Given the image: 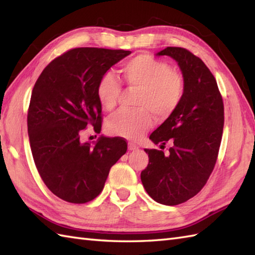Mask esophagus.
Masks as SVG:
<instances>
[{"mask_svg": "<svg viewBox=\"0 0 255 255\" xmlns=\"http://www.w3.org/2000/svg\"><path fill=\"white\" fill-rule=\"evenodd\" d=\"M128 149L131 150V151L137 150V149H138V145H136L134 143H129V144H128Z\"/></svg>", "mask_w": 255, "mask_h": 255, "instance_id": "esophagus-1", "label": "esophagus"}]
</instances>
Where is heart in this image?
Here are the masks:
<instances>
[{"mask_svg": "<svg viewBox=\"0 0 255 255\" xmlns=\"http://www.w3.org/2000/svg\"><path fill=\"white\" fill-rule=\"evenodd\" d=\"M123 77L129 88L138 90L134 111H124L107 119L110 134L137 140L152 125L155 116L165 118L174 112L184 96L185 82L170 64L148 53H140L123 64ZM122 93V85L113 73H104L96 85V96L103 108L113 110Z\"/></svg>", "mask_w": 255, "mask_h": 255, "instance_id": "1", "label": "heart"}]
</instances>
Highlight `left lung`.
Listing matches in <instances>:
<instances>
[{
  "label": "left lung",
  "instance_id": "1",
  "mask_svg": "<svg viewBox=\"0 0 255 255\" xmlns=\"http://www.w3.org/2000/svg\"><path fill=\"white\" fill-rule=\"evenodd\" d=\"M158 56L176 60L185 82L184 96L169 118L150 134L162 150L144 149L149 163L141 182L160 204L185 203L200 192L218 158L224 129V101L216 79L206 64L185 48L166 47Z\"/></svg>",
  "mask_w": 255,
  "mask_h": 255
}]
</instances>
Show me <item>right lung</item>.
<instances>
[{
    "instance_id": "obj_1",
    "label": "right lung",
    "mask_w": 255,
    "mask_h": 255,
    "mask_svg": "<svg viewBox=\"0 0 255 255\" xmlns=\"http://www.w3.org/2000/svg\"><path fill=\"white\" fill-rule=\"evenodd\" d=\"M131 51L74 48L48 64L37 79L27 113L30 149L46 186L63 200L85 204L104 188L111 167L127 151L121 137L81 141L88 127L102 128L96 96L100 78Z\"/></svg>"
}]
</instances>
